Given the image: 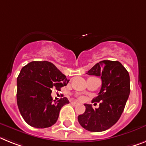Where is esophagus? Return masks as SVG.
Returning a JSON list of instances; mask_svg holds the SVG:
<instances>
[{"label": "esophagus", "mask_w": 146, "mask_h": 146, "mask_svg": "<svg viewBox=\"0 0 146 146\" xmlns=\"http://www.w3.org/2000/svg\"><path fill=\"white\" fill-rule=\"evenodd\" d=\"M71 104H72L73 105H79V102H72Z\"/></svg>", "instance_id": "34e87169"}]
</instances>
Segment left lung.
I'll return each mask as SVG.
<instances>
[{
	"instance_id": "1",
	"label": "left lung",
	"mask_w": 146,
	"mask_h": 146,
	"mask_svg": "<svg viewBox=\"0 0 146 146\" xmlns=\"http://www.w3.org/2000/svg\"><path fill=\"white\" fill-rule=\"evenodd\" d=\"M87 74L101 77V90L93 100L100 102V107L94 109L91 105L84 104L85 111L78 121L89 131H104L119 120L124 111L130 94L129 74L120 62L109 60L96 64Z\"/></svg>"
}]
</instances>
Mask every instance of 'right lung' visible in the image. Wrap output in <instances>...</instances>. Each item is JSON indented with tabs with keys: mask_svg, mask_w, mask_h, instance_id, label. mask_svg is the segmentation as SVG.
I'll return each instance as SVG.
<instances>
[{
	"mask_svg": "<svg viewBox=\"0 0 146 146\" xmlns=\"http://www.w3.org/2000/svg\"><path fill=\"white\" fill-rule=\"evenodd\" d=\"M69 81L51 62H32L24 66L17 79V104L25 122L37 128L54 125L69 100L64 97L53 102L52 89L60 90Z\"/></svg>",
	"mask_w": 146,
	"mask_h": 146,
	"instance_id": "obj_1",
	"label": "right lung"
}]
</instances>
